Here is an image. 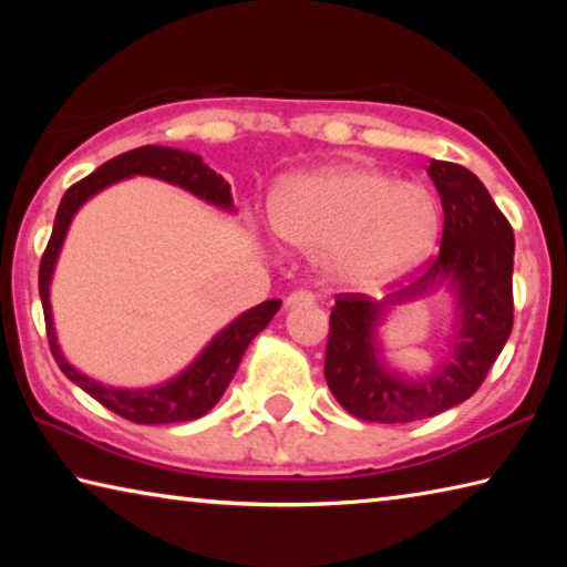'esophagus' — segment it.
<instances>
[{"instance_id":"34e87169","label":"esophagus","mask_w":567,"mask_h":567,"mask_svg":"<svg viewBox=\"0 0 567 567\" xmlns=\"http://www.w3.org/2000/svg\"><path fill=\"white\" fill-rule=\"evenodd\" d=\"M315 302V295L307 292V290H295L287 295L285 307H300V305H312Z\"/></svg>"}]
</instances>
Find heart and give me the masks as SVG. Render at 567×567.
Returning <instances> with one entry per match:
<instances>
[{"label":"heart","instance_id":"heart-1","mask_svg":"<svg viewBox=\"0 0 567 567\" xmlns=\"http://www.w3.org/2000/svg\"><path fill=\"white\" fill-rule=\"evenodd\" d=\"M275 235L318 255L334 280L372 287L400 280L433 255L443 213L433 192L370 167H322L275 189Z\"/></svg>","mask_w":567,"mask_h":567}]
</instances>
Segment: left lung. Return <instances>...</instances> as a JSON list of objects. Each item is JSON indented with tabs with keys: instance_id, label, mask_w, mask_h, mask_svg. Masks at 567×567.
Listing matches in <instances>:
<instances>
[{
	"instance_id": "1",
	"label": "left lung",
	"mask_w": 567,
	"mask_h": 567,
	"mask_svg": "<svg viewBox=\"0 0 567 567\" xmlns=\"http://www.w3.org/2000/svg\"><path fill=\"white\" fill-rule=\"evenodd\" d=\"M443 203L445 227L440 252L425 275L388 300L368 295L334 297L330 312L324 380L350 415L368 422H412L475 395L503 352L513 330L515 237L505 215L473 172L455 162L433 159L427 167ZM450 284L456 292L458 334L454 352L422 381L390 373L374 342V324L384 305Z\"/></svg>"
}]
</instances>
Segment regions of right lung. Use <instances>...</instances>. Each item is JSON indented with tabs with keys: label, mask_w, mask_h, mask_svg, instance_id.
Here are the masks:
<instances>
[{
	"label": "right lung",
	"mask_w": 567,
	"mask_h": 567,
	"mask_svg": "<svg viewBox=\"0 0 567 567\" xmlns=\"http://www.w3.org/2000/svg\"><path fill=\"white\" fill-rule=\"evenodd\" d=\"M134 175L165 179L169 185L187 189L195 197L205 199V203L219 209H227V213L235 209L233 192H229L225 177L217 175L215 169H209L203 157L192 155V152L185 150L157 145L130 150L120 157L104 162V165L94 169L92 175L74 182V185L64 192L60 209H56L52 237L50 243H47L40 262V297L44 310L47 340H50V350L64 375L70 378L74 385H80L87 395L102 402L104 408L117 412L120 417L137 422V425H165V422L197 420L203 417L205 412L213 410L219 398H223L229 380L235 378V370L239 360H243L247 344L255 340L257 332H262L267 324H270L275 312L280 310V300H267L239 315V318L229 322L223 332L215 334L213 342L197 354V360L192 362L187 370H182L177 378L167 380L165 385L150 390H122L102 385V382L82 375L80 370L72 368V364L64 360L60 344H56L50 307V282L72 217L76 215V209L87 203L90 197L97 195L100 189Z\"/></svg>",
	"instance_id": "1"
}]
</instances>
